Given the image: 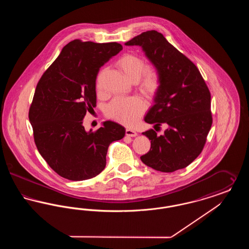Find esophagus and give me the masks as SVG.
Segmentation results:
<instances>
[{
	"mask_svg": "<svg viewBox=\"0 0 249 249\" xmlns=\"http://www.w3.org/2000/svg\"><path fill=\"white\" fill-rule=\"evenodd\" d=\"M126 135L130 136V137H135V136H137V132L135 130L126 129Z\"/></svg>",
	"mask_w": 249,
	"mask_h": 249,
	"instance_id": "34e87169",
	"label": "esophagus"
}]
</instances>
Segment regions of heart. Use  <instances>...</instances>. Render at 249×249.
Wrapping results in <instances>:
<instances>
[{
	"label": "heart",
	"instance_id": "1",
	"mask_svg": "<svg viewBox=\"0 0 249 249\" xmlns=\"http://www.w3.org/2000/svg\"><path fill=\"white\" fill-rule=\"evenodd\" d=\"M117 65L124 75L132 82L139 80L140 89L147 95H155L161 86V76L155 66L145 67L144 60L133 54L121 56ZM145 109V104L141 98H116L107 107V115L119 122L132 125L140 118Z\"/></svg>",
	"mask_w": 249,
	"mask_h": 249
}]
</instances>
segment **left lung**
<instances>
[{"label":"left lung","mask_w":249,"mask_h":249,"mask_svg":"<svg viewBox=\"0 0 249 249\" xmlns=\"http://www.w3.org/2000/svg\"><path fill=\"white\" fill-rule=\"evenodd\" d=\"M125 45L141 47L161 76L144 121L154 128L167 124L168 129L160 136L152 129L142 132L151 147L141 160L163 173L186 168L201 154L213 122L211 94L201 72L157 31L144 32Z\"/></svg>","instance_id":"1"}]
</instances>
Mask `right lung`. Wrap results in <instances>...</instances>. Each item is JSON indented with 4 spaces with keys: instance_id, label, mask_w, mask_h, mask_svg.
<instances>
[{
    "instance_id": "right-lung-1",
    "label": "right lung",
    "mask_w": 249,
    "mask_h": 249,
    "mask_svg": "<svg viewBox=\"0 0 249 249\" xmlns=\"http://www.w3.org/2000/svg\"><path fill=\"white\" fill-rule=\"evenodd\" d=\"M122 50L113 43L75 39L62 48L36 86L29 119L39 153L59 176L71 181L95 178L107 165L109 144L125 128L108 120L86 131L83 119L96 107L100 68Z\"/></svg>"
}]
</instances>
